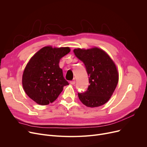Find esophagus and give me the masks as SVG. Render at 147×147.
Listing matches in <instances>:
<instances>
[{
    "label": "esophagus",
    "instance_id": "obj_1",
    "mask_svg": "<svg viewBox=\"0 0 147 147\" xmlns=\"http://www.w3.org/2000/svg\"><path fill=\"white\" fill-rule=\"evenodd\" d=\"M70 84H73V85H74V84H75V83H76V81L75 80H72V81H70Z\"/></svg>",
    "mask_w": 147,
    "mask_h": 147
}]
</instances>
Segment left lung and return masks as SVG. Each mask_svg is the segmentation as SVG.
<instances>
[{"instance_id": "8db88e82", "label": "left lung", "mask_w": 147, "mask_h": 147, "mask_svg": "<svg viewBox=\"0 0 147 147\" xmlns=\"http://www.w3.org/2000/svg\"><path fill=\"white\" fill-rule=\"evenodd\" d=\"M75 55L85 65L89 77L88 90L78 93L80 101L88 107L105 104L111 98L119 82V73L113 61L101 49H75Z\"/></svg>"}]
</instances>
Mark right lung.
I'll use <instances>...</instances> for the list:
<instances>
[{
  "mask_svg": "<svg viewBox=\"0 0 147 147\" xmlns=\"http://www.w3.org/2000/svg\"><path fill=\"white\" fill-rule=\"evenodd\" d=\"M70 52L68 47L45 46L31 58L22 75V87L37 104L45 105L55 101L69 83L59 68L61 58Z\"/></svg>",
  "mask_w": 147,
  "mask_h": 147,
  "instance_id": "add662e5",
  "label": "right lung"
}]
</instances>
